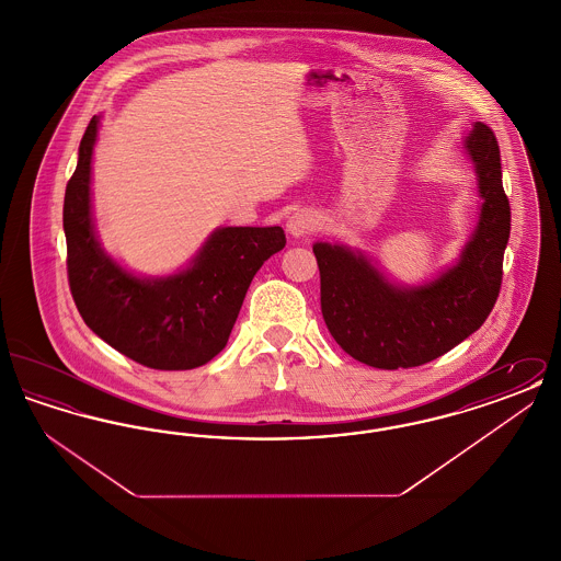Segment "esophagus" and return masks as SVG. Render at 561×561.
Segmentation results:
<instances>
[{
  "instance_id": "esophagus-1",
  "label": "esophagus",
  "mask_w": 561,
  "mask_h": 561,
  "mask_svg": "<svg viewBox=\"0 0 561 561\" xmlns=\"http://www.w3.org/2000/svg\"><path fill=\"white\" fill-rule=\"evenodd\" d=\"M288 231L293 233L294 238H305L309 233H316L321 227L320 216L309 210V208H302V210H296V213L288 218Z\"/></svg>"
}]
</instances>
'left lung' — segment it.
Here are the masks:
<instances>
[{
  "label": "left lung",
  "mask_w": 561,
  "mask_h": 561,
  "mask_svg": "<svg viewBox=\"0 0 561 561\" xmlns=\"http://www.w3.org/2000/svg\"><path fill=\"white\" fill-rule=\"evenodd\" d=\"M465 147L483 197L480 220L460 261L437 279L400 288L362 252L323 241L313 245L323 321L341 348L366 366L398 370L433 362L480 330L499 298L511 231L501 149L481 122L473 124Z\"/></svg>",
  "instance_id": "8db88e82"
}]
</instances>
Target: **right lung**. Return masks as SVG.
I'll return each mask as SVG.
<instances>
[{"instance_id":"obj_1","label":"right lung","mask_w":561,"mask_h":561,"mask_svg":"<svg viewBox=\"0 0 561 561\" xmlns=\"http://www.w3.org/2000/svg\"><path fill=\"white\" fill-rule=\"evenodd\" d=\"M94 115L65 191L67 275L85 325L122 355L153 370H191L218 355L238 320L252 277L286 245L282 227H222L191 267L140 279L103 252L90 210Z\"/></svg>"}]
</instances>
